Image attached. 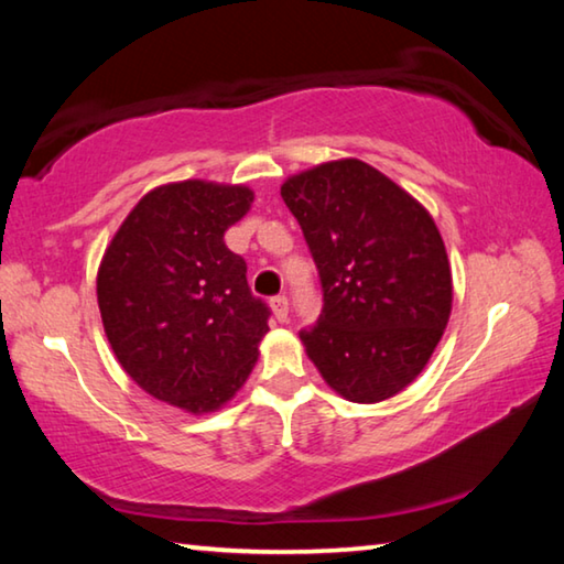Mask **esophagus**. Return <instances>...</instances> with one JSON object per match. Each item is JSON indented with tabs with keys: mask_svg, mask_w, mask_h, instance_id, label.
Returning <instances> with one entry per match:
<instances>
[{
	"mask_svg": "<svg viewBox=\"0 0 564 564\" xmlns=\"http://www.w3.org/2000/svg\"><path fill=\"white\" fill-rule=\"evenodd\" d=\"M271 308H273V316L279 318L281 323L289 318V299H285V295H273Z\"/></svg>",
	"mask_w": 564,
	"mask_h": 564,
	"instance_id": "obj_1",
	"label": "esophagus"
}]
</instances>
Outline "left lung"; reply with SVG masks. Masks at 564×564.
Returning a JSON list of instances; mask_svg holds the SVG:
<instances>
[{"label": "left lung", "instance_id": "1", "mask_svg": "<svg viewBox=\"0 0 564 564\" xmlns=\"http://www.w3.org/2000/svg\"><path fill=\"white\" fill-rule=\"evenodd\" d=\"M301 224L323 308L301 340L338 395L380 403L413 383L443 338L453 275L433 216L358 159L328 161L281 186Z\"/></svg>", "mask_w": 564, "mask_h": 564}]
</instances>
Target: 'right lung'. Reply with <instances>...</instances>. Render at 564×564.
<instances>
[{
    "instance_id": "1",
    "label": "right lung",
    "mask_w": 564,
    "mask_h": 564,
    "mask_svg": "<svg viewBox=\"0 0 564 564\" xmlns=\"http://www.w3.org/2000/svg\"><path fill=\"white\" fill-rule=\"evenodd\" d=\"M253 204L246 186L178 181L141 198L104 251L97 299L121 368L149 395L212 413L246 383L269 305L226 246Z\"/></svg>"
}]
</instances>
